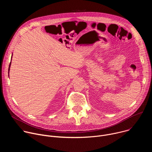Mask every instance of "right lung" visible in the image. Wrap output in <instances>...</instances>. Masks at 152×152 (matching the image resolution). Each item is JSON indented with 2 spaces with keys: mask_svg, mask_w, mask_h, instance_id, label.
I'll list each match as a JSON object with an SVG mask.
<instances>
[{
  "mask_svg": "<svg viewBox=\"0 0 152 152\" xmlns=\"http://www.w3.org/2000/svg\"><path fill=\"white\" fill-rule=\"evenodd\" d=\"M11 58H12V57H11ZM11 62H10V66H9V69H8V74H9V72H10V66H11ZM9 76V75H8Z\"/></svg>",
  "mask_w": 152,
  "mask_h": 152,
  "instance_id": "add662e5",
  "label": "right lung"
}]
</instances>
